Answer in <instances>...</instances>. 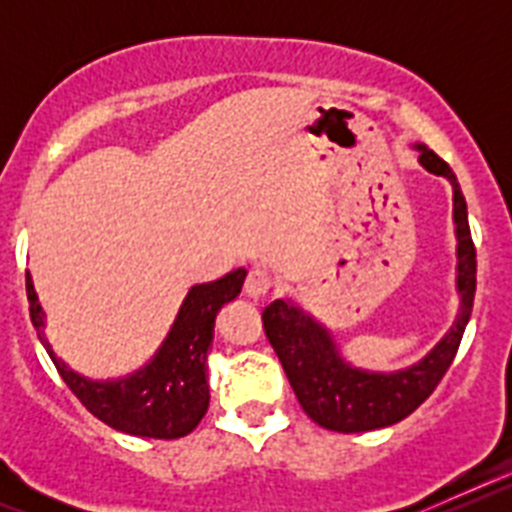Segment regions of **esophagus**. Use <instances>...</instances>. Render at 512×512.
I'll return each mask as SVG.
<instances>
[{"label": "esophagus", "mask_w": 512, "mask_h": 512, "mask_svg": "<svg viewBox=\"0 0 512 512\" xmlns=\"http://www.w3.org/2000/svg\"><path fill=\"white\" fill-rule=\"evenodd\" d=\"M274 287V279L266 269L256 266V269L248 271V279H246V295L251 300H261V297L269 295V289Z\"/></svg>", "instance_id": "1"}]
</instances>
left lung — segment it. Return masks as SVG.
I'll use <instances>...</instances> for the list:
<instances>
[{
  "label": "left lung",
  "mask_w": 512,
  "mask_h": 512,
  "mask_svg": "<svg viewBox=\"0 0 512 512\" xmlns=\"http://www.w3.org/2000/svg\"><path fill=\"white\" fill-rule=\"evenodd\" d=\"M418 164L431 174L443 176L454 192V235H456V295L459 310L441 341L415 364L395 372H374L343 359L328 325L320 323L310 310L292 297L274 300L264 310L266 338L277 351L292 390L302 410L328 431L364 433L387 428L408 418L425 397L436 390L459 348L469 323L477 289V253L469 233L467 202L456 174L446 161L423 143H413Z\"/></svg>",
  "instance_id": "1"
}]
</instances>
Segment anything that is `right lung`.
Listing matches in <instances>:
<instances>
[{"label": "right lung", "mask_w": 512, "mask_h": 512, "mask_svg": "<svg viewBox=\"0 0 512 512\" xmlns=\"http://www.w3.org/2000/svg\"><path fill=\"white\" fill-rule=\"evenodd\" d=\"M243 282L246 269L230 271L228 277L217 282L194 284L156 354L135 372L112 379L84 377L53 351L51 341L45 338V312L30 271L27 302L40 343L63 382L69 384L89 413L128 436L171 441L192 433L205 418L210 405L207 354L215 338V318L228 302L241 295Z\"/></svg>", "instance_id": "obj_1"}]
</instances>
